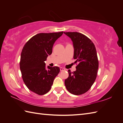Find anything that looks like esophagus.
I'll return each instance as SVG.
<instances>
[{"instance_id":"1","label":"esophagus","mask_w":123,"mask_h":123,"mask_svg":"<svg viewBox=\"0 0 123 123\" xmlns=\"http://www.w3.org/2000/svg\"><path fill=\"white\" fill-rule=\"evenodd\" d=\"M60 70H61V71H65V70H66V69H65V68H60Z\"/></svg>"}]
</instances>
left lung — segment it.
Returning a JSON list of instances; mask_svg holds the SVG:
<instances>
[{
    "mask_svg": "<svg viewBox=\"0 0 123 123\" xmlns=\"http://www.w3.org/2000/svg\"><path fill=\"white\" fill-rule=\"evenodd\" d=\"M71 39L74 48L73 58L79 64L76 71L68 70L65 80L67 90L74 95L83 94L93 84L97 76L98 61L94 43L86 36L79 32H64Z\"/></svg>",
    "mask_w": 123,
    "mask_h": 123,
    "instance_id": "1",
    "label": "left lung"
}]
</instances>
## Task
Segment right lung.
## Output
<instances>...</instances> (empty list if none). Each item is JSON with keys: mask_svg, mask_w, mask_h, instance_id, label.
Returning <instances> with one entry per match:
<instances>
[{"mask_svg": "<svg viewBox=\"0 0 123 123\" xmlns=\"http://www.w3.org/2000/svg\"><path fill=\"white\" fill-rule=\"evenodd\" d=\"M63 32L39 33L27 42L21 53L20 69L22 78L30 90L38 95L49 92L54 80L60 71L58 67L48 66L44 62L52 53L55 41Z\"/></svg>", "mask_w": 123, "mask_h": 123, "instance_id": "add662e5", "label": "right lung"}]
</instances>
